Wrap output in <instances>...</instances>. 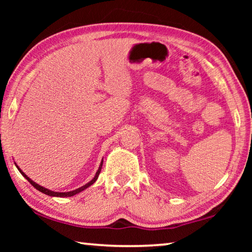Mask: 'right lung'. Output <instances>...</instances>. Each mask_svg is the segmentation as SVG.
<instances>
[{"label": "right lung", "instance_id": "obj_1", "mask_svg": "<svg viewBox=\"0 0 252 252\" xmlns=\"http://www.w3.org/2000/svg\"><path fill=\"white\" fill-rule=\"evenodd\" d=\"M102 164H103V159H102V161H101V163H100V167H99V169H97V171H96V173H95V176H94V178L92 179V180L90 181V182H88L87 185H84V186H82L81 188H78V189H75V190H72V191H69V192H55V191H51V190H49V189H46V188H43V187H41L40 185H37V183H35L34 182L33 180H31V179H30L27 174H25L22 170H21L18 165H16V168H18V170L19 171L21 172V174H22V176L27 179V180L31 183V185L35 188V189H37L39 191H41L42 193H44V194H48V195H51V197H61V198H65V197H72V195H75V194H78V193H80L81 191H83V190H85L87 189V188H89L90 187L91 185H93V183H94L95 181H96V179H97V177H99V174H100V172H101V169H102Z\"/></svg>", "mask_w": 252, "mask_h": 252}]
</instances>
